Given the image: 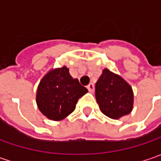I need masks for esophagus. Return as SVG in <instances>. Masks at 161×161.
Here are the masks:
<instances>
[{
	"label": "esophagus",
	"instance_id": "1",
	"mask_svg": "<svg viewBox=\"0 0 161 161\" xmlns=\"http://www.w3.org/2000/svg\"><path fill=\"white\" fill-rule=\"evenodd\" d=\"M87 89L89 90V91L92 92L94 90V84L93 83H90L88 86H87Z\"/></svg>",
	"mask_w": 161,
	"mask_h": 161
}]
</instances>
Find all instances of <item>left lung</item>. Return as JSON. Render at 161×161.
<instances>
[{"label": "left lung", "instance_id": "left-lung-1", "mask_svg": "<svg viewBox=\"0 0 161 161\" xmlns=\"http://www.w3.org/2000/svg\"><path fill=\"white\" fill-rule=\"evenodd\" d=\"M95 96L100 110L107 116L118 119L131 113L133 93L120 76L105 69L95 85Z\"/></svg>", "mask_w": 161, "mask_h": 161}]
</instances>
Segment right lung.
<instances>
[{"label": "right lung", "mask_w": 161, "mask_h": 161, "mask_svg": "<svg viewBox=\"0 0 161 161\" xmlns=\"http://www.w3.org/2000/svg\"><path fill=\"white\" fill-rule=\"evenodd\" d=\"M87 92L64 66L49 71L42 79L36 92L37 107L49 119L62 120L74 111L79 98Z\"/></svg>", "instance_id": "add662e5"}]
</instances>
